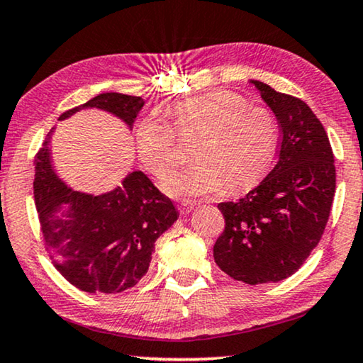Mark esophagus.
Segmentation results:
<instances>
[{"mask_svg":"<svg viewBox=\"0 0 363 363\" xmlns=\"http://www.w3.org/2000/svg\"><path fill=\"white\" fill-rule=\"evenodd\" d=\"M196 206H197V202L182 201V202L179 203V211H181V213H189V212L194 211V207H196Z\"/></svg>","mask_w":363,"mask_h":363,"instance_id":"34e87169","label":"esophagus"}]
</instances>
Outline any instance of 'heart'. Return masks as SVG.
Returning <instances> with one entry per match:
<instances>
[{"instance_id":"1","label":"heart","mask_w":363,"mask_h":363,"mask_svg":"<svg viewBox=\"0 0 363 363\" xmlns=\"http://www.w3.org/2000/svg\"><path fill=\"white\" fill-rule=\"evenodd\" d=\"M169 115L172 126L155 113L146 115L136 125L135 145L145 169L162 179L177 162L174 133L181 140L196 136L192 164L164 181L171 196H207L223 186L228 192L242 191L272 164L278 126L267 108L248 106L228 91H211L179 101Z\"/></svg>"}]
</instances>
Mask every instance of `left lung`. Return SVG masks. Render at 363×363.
Returning <instances> with one entry per match:
<instances>
[{
  "mask_svg": "<svg viewBox=\"0 0 363 363\" xmlns=\"http://www.w3.org/2000/svg\"><path fill=\"white\" fill-rule=\"evenodd\" d=\"M277 116L281 143L272 172L235 202H220L225 230L213 258L247 284L278 283L301 268L318 247L335 192L328 133L301 99L252 80Z\"/></svg>",
  "mask_w": 363,
  "mask_h": 363,
  "instance_id": "8db88e82",
  "label": "left lung"
}]
</instances>
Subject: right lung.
Returning <instances> with one entry per match:
<instances>
[{
  "label": "right lung",
  "mask_w": 363,
  "mask_h": 363,
  "mask_svg": "<svg viewBox=\"0 0 363 363\" xmlns=\"http://www.w3.org/2000/svg\"><path fill=\"white\" fill-rule=\"evenodd\" d=\"M143 105L141 96L108 91L64 111L59 120L100 108L131 128ZM48 143L34 157V202L54 267L85 293L131 288L147 273L156 240L179 217L176 207L141 171L130 172L120 187L101 196L72 191L52 169Z\"/></svg>",
  "instance_id": "add662e5"
}]
</instances>
